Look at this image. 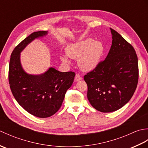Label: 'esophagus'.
<instances>
[{
    "label": "esophagus",
    "instance_id": "1",
    "mask_svg": "<svg viewBox=\"0 0 148 148\" xmlns=\"http://www.w3.org/2000/svg\"><path fill=\"white\" fill-rule=\"evenodd\" d=\"M82 79V77H81L80 75L79 74H76V76H75V78H74V81H79L80 80Z\"/></svg>",
    "mask_w": 148,
    "mask_h": 148
}]
</instances>
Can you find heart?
<instances>
[{
    "mask_svg": "<svg viewBox=\"0 0 148 148\" xmlns=\"http://www.w3.org/2000/svg\"><path fill=\"white\" fill-rule=\"evenodd\" d=\"M103 51L101 42L88 39L68 46L66 53L69 57L78 60V65L83 71H90L99 65ZM60 59L65 64H70L65 55L61 56Z\"/></svg>",
    "mask_w": 148,
    "mask_h": 148,
    "instance_id": "obj_1",
    "label": "heart"
}]
</instances>
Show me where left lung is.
Instances as JSON below:
<instances>
[{
	"label": "left lung",
	"mask_w": 148,
	"mask_h": 148,
	"mask_svg": "<svg viewBox=\"0 0 148 148\" xmlns=\"http://www.w3.org/2000/svg\"><path fill=\"white\" fill-rule=\"evenodd\" d=\"M112 45L104 60L84 76L87 97L97 111H117L129 101L139 79L137 56L133 46L111 28Z\"/></svg>",
	"instance_id": "obj_1"
}]
</instances>
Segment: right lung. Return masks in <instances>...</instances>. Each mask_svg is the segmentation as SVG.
Returning a JSON list of instances; mask_svg holds the SVG:
<instances>
[{"label":"right lung","instance_id":"1","mask_svg":"<svg viewBox=\"0 0 148 148\" xmlns=\"http://www.w3.org/2000/svg\"><path fill=\"white\" fill-rule=\"evenodd\" d=\"M47 34V31L34 32L22 40L12 51L9 66V83L14 99L28 112L41 118L50 117L58 111L76 74L53 67L40 75L25 72L20 53L32 40Z\"/></svg>","mask_w":148,"mask_h":148}]
</instances>
